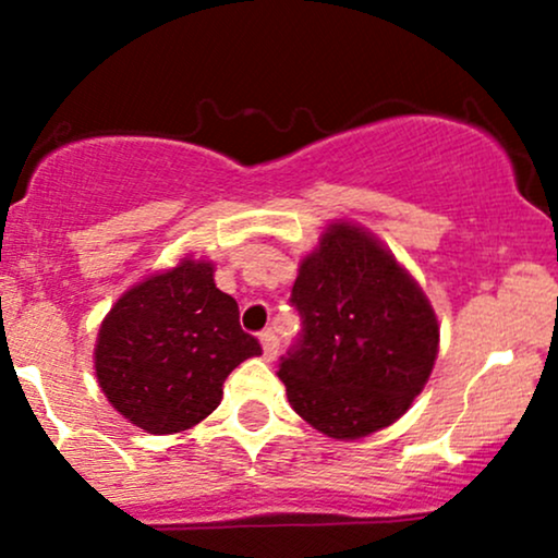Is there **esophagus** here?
Listing matches in <instances>:
<instances>
[{"label":"esophagus","mask_w":558,"mask_h":558,"mask_svg":"<svg viewBox=\"0 0 558 558\" xmlns=\"http://www.w3.org/2000/svg\"><path fill=\"white\" fill-rule=\"evenodd\" d=\"M259 343H262V356H265L267 362L275 360V354H278V336H275L272 330H265L259 332Z\"/></svg>","instance_id":"esophagus-1"}]
</instances>
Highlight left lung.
I'll return each instance as SVG.
<instances>
[{
	"mask_svg": "<svg viewBox=\"0 0 558 558\" xmlns=\"http://www.w3.org/2000/svg\"><path fill=\"white\" fill-rule=\"evenodd\" d=\"M291 301L304 330L278 377L293 412L336 440L393 425L425 388L440 343L417 280L369 230L336 220L301 259Z\"/></svg>",
	"mask_w": 558,
	"mask_h": 558,
	"instance_id": "1",
	"label": "left lung"
}]
</instances>
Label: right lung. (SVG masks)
Here are the masks:
<instances>
[{
    "mask_svg": "<svg viewBox=\"0 0 558 558\" xmlns=\"http://www.w3.org/2000/svg\"><path fill=\"white\" fill-rule=\"evenodd\" d=\"M262 354L239 304L215 286V265L183 257L131 286L101 319L94 369L107 401L151 435L191 430L215 412L222 383Z\"/></svg>",
    "mask_w": 558,
    "mask_h": 558,
    "instance_id": "add662e5",
    "label": "right lung"
}]
</instances>
